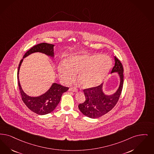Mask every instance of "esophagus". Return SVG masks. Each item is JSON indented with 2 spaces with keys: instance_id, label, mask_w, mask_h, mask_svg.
I'll list each match as a JSON object with an SVG mask.
<instances>
[{
  "instance_id": "1",
  "label": "esophagus",
  "mask_w": 154,
  "mask_h": 154,
  "mask_svg": "<svg viewBox=\"0 0 154 154\" xmlns=\"http://www.w3.org/2000/svg\"><path fill=\"white\" fill-rule=\"evenodd\" d=\"M69 91H72V92H77L78 91L77 89L75 88H74V87H71V88H70L69 89Z\"/></svg>"
}]
</instances>
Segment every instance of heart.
I'll return each mask as SVG.
<instances>
[{
    "label": "heart",
    "instance_id": "b5f03b06",
    "mask_svg": "<svg viewBox=\"0 0 154 154\" xmlns=\"http://www.w3.org/2000/svg\"><path fill=\"white\" fill-rule=\"evenodd\" d=\"M64 64H59L57 72L61 80L69 82L78 74L81 86L90 89L98 86L104 80L111 70L112 60L108 55L99 54L72 55L67 58Z\"/></svg>",
    "mask_w": 154,
    "mask_h": 154
}]
</instances>
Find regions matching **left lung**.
Masks as SVG:
<instances>
[{
	"mask_svg": "<svg viewBox=\"0 0 154 154\" xmlns=\"http://www.w3.org/2000/svg\"><path fill=\"white\" fill-rule=\"evenodd\" d=\"M115 63L111 73H117L120 84L116 91L106 94L103 91V84L84 90L85 101L79 105V108L83 115L92 119L101 117L113 109L116 104L122 91L123 86V67L121 62L115 57Z\"/></svg>",
	"mask_w": 154,
	"mask_h": 154,
	"instance_id": "obj_1",
	"label": "left lung"
}]
</instances>
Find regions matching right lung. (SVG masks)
Instances as JSON below:
<instances>
[{
  "mask_svg": "<svg viewBox=\"0 0 154 154\" xmlns=\"http://www.w3.org/2000/svg\"><path fill=\"white\" fill-rule=\"evenodd\" d=\"M54 45L47 43H39L33 46L25 53L23 59L20 61L19 65L17 77L22 99L28 108L33 112L40 115H46L54 111L59 104L62 94L68 91L69 88L54 82L49 90L42 94L39 96H30L24 92L20 86L19 79V69L23 58L34 53H41L53 58L54 57Z\"/></svg>",
  "mask_w": 154,
  "mask_h": 154,
  "instance_id": "obj_1",
  "label": "right lung"
}]
</instances>
